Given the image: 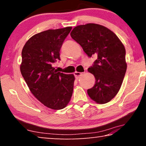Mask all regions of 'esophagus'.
Instances as JSON below:
<instances>
[{"mask_svg":"<svg viewBox=\"0 0 146 146\" xmlns=\"http://www.w3.org/2000/svg\"><path fill=\"white\" fill-rule=\"evenodd\" d=\"M74 74L75 77L76 78H79L80 77V76H82V73H81V72H75Z\"/></svg>","mask_w":146,"mask_h":146,"instance_id":"obj_1","label":"esophagus"}]
</instances>
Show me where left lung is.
<instances>
[{
  "label": "left lung",
  "mask_w": 146,
  "mask_h": 146,
  "mask_svg": "<svg viewBox=\"0 0 146 146\" xmlns=\"http://www.w3.org/2000/svg\"><path fill=\"white\" fill-rule=\"evenodd\" d=\"M70 36L88 56L96 57L88 69L96 78L88 94L97 103L108 102L118 92L126 72L124 46L112 31L97 24L77 26Z\"/></svg>",
  "instance_id": "8db88e82"
}]
</instances>
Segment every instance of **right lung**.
Instances as JSON below:
<instances>
[{"instance_id":"add662e5","label":"right lung","mask_w":146,"mask_h":146,"mask_svg":"<svg viewBox=\"0 0 146 146\" xmlns=\"http://www.w3.org/2000/svg\"><path fill=\"white\" fill-rule=\"evenodd\" d=\"M72 27L48 30L32 36L22 50L21 72L32 94L45 106L61 110L72 95L74 76L52 67Z\"/></svg>"}]
</instances>
